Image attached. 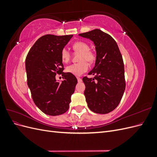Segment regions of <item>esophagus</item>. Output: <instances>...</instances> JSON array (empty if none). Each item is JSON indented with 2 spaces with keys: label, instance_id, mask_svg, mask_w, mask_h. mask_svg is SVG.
I'll return each mask as SVG.
<instances>
[{
  "label": "esophagus",
  "instance_id": "obj_1",
  "mask_svg": "<svg viewBox=\"0 0 157 157\" xmlns=\"http://www.w3.org/2000/svg\"><path fill=\"white\" fill-rule=\"evenodd\" d=\"M77 80H78V82H82V78H80L79 77H77Z\"/></svg>",
  "mask_w": 157,
  "mask_h": 157
}]
</instances>
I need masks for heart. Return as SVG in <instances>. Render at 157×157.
Wrapping results in <instances>:
<instances>
[{
    "instance_id": "heart-1",
    "label": "heart",
    "mask_w": 157,
    "mask_h": 157,
    "mask_svg": "<svg viewBox=\"0 0 157 157\" xmlns=\"http://www.w3.org/2000/svg\"><path fill=\"white\" fill-rule=\"evenodd\" d=\"M73 48L76 52L80 53L79 59L80 62L71 64L66 67V71L75 76H80L86 72L89 68V63H92L95 59V55L90 50L89 46L84 42H76L73 45ZM61 60L64 63H67L70 59L71 55L67 49L63 48L61 52Z\"/></svg>"
}]
</instances>
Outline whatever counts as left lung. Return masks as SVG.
Returning a JSON list of instances; mask_svg holds the SVG:
<instances>
[{
  "mask_svg": "<svg viewBox=\"0 0 157 157\" xmlns=\"http://www.w3.org/2000/svg\"><path fill=\"white\" fill-rule=\"evenodd\" d=\"M78 35L92 40L96 52L94 67L88 73L95 75L94 78H82L88 107L94 113H109L118 105L126 87L124 63L120 50L116 41L100 29Z\"/></svg>",
  "mask_w": 157,
  "mask_h": 157,
  "instance_id": "obj_1",
  "label": "left lung"
}]
</instances>
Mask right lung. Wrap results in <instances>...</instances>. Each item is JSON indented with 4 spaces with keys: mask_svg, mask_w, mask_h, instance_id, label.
Returning a JSON list of instances; mask_svg holds the SVG:
<instances>
[{
    "mask_svg": "<svg viewBox=\"0 0 157 157\" xmlns=\"http://www.w3.org/2000/svg\"><path fill=\"white\" fill-rule=\"evenodd\" d=\"M73 35H46L31 47L25 59L27 85L36 107L48 115L57 116L67 111L77 79L64 73L61 52ZM61 74L63 81L55 79Z\"/></svg>",
    "mask_w": 157,
    "mask_h": 157,
    "instance_id": "add662e5",
    "label": "right lung"
}]
</instances>
